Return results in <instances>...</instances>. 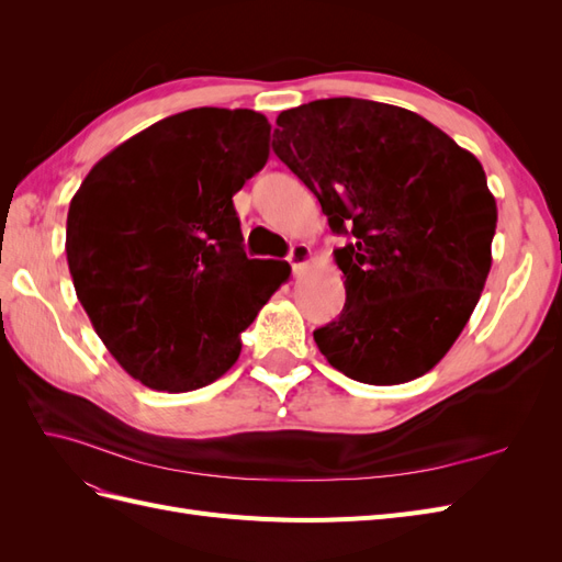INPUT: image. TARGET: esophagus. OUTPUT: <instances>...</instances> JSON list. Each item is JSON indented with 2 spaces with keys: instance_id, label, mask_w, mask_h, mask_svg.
<instances>
[{
  "instance_id": "esophagus-1",
  "label": "esophagus",
  "mask_w": 562,
  "mask_h": 562,
  "mask_svg": "<svg viewBox=\"0 0 562 562\" xmlns=\"http://www.w3.org/2000/svg\"><path fill=\"white\" fill-rule=\"evenodd\" d=\"M288 262H291L293 271H302L304 267H307L312 262V248L307 244H295L291 248V252H288Z\"/></svg>"
}]
</instances>
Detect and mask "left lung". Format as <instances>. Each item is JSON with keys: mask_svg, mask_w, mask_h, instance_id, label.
<instances>
[{"mask_svg": "<svg viewBox=\"0 0 562 562\" xmlns=\"http://www.w3.org/2000/svg\"><path fill=\"white\" fill-rule=\"evenodd\" d=\"M274 155L310 187L337 234L345 310L314 339L366 384L429 372L464 330L492 265L497 203L481 161L427 119L361 98L285 110Z\"/></svg>", "mask_w": 562, "mask_h": 562, "instance_id": "8db88e82", "label": "left lung"}]
</instances>
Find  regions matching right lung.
Listing matches in <instances>:
<instances>
[{"mask_svg":"<svg viewBox=\"0 0 562 562\" xmlns=\"http://www.w3.org/2000/svg\"><path fill=\"white\" fill-rule=\"evenodd\" d=\"M269 122L196 108L133 135L83 178L65 252L98 337L133 380L182 394L223 378L291 274L248 260L232 196L267 164Z\"/></svg>","mask_w":562,"mask_h":562,"instance_id":"1","label":"right lung"}]
</instances>
